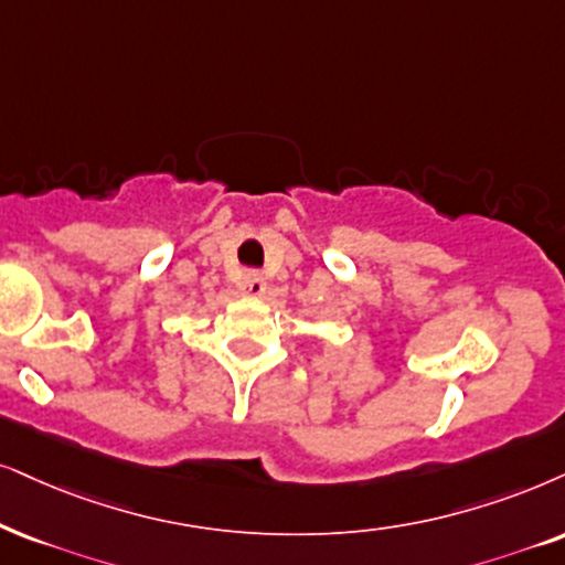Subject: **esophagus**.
I'll return each mask as SVG.
<instances>
[{"label": "esophagus", "mask_w": 565, "mask_h": 565, "mask_svg": "<svg viewBox=\"0 0 565 565\" xmlns=\"http://www.w3.org/2000/svg\"><path fill=\"white\" fill-rule=\"evenodd\" d=\"M237 289L247 297H260L263 291H266V281H263V276H258V274H245L242 276Z\"/></svg>", "instance_id": "34e87169"}]
</instances>
